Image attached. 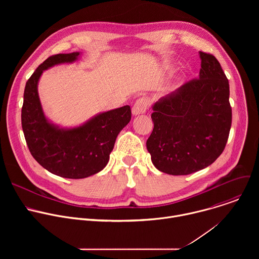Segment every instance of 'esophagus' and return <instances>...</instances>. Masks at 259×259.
Here are the masks:
<instances>
[{
  "mask_svg": "<svg viewBox=\"0 0 259 259\" xmlns=\"http://www.w3.org/2000/svg\"><path fill=\"white\" fill-rule=\"evenodd\" d=\"M150 107V101L146 97H140L136 100L132 107L133 115H139L146 112V109Z\"/></svg>",
  "mask_w": 259,
  "mask_h": 259,
  "instance_id": "esophagus-1",
  "label": "esophagus"
}]
</instances>
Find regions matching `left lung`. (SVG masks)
<instances>
[{
    "mask_svg": "<svg viewBox=\"0 0 259 259\" xmlns=\"http://www.w3.org/2000/svg\"><path fill=\"white\" fill-rule=\"evenodd\" d=\"M199 78L155 103L154 129L146 140L155 167L188 175L223 154L232 126L230 85L214 55L200 51Z\"/></svg>",
    "mask_w": 259,
    "mask_h": 259,
    "instance_id": "left-lung-1",
    "label": "left lung"
}]
</instances>
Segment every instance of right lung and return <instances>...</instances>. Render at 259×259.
<instances>
[{"mask_svg": "<svg viewBox=\"0 0 259 259\" xmlns=\"http://www.w3.org/2000/svg\"><path fill=\"white\" fill-rule=\"evenodd\" d=\"M79 55V52L52 55L36 67L25 84L21 108L22 130L31 156L49 172L71 179L101 171L118 134L131 120V108L125 105L72 129H59L48 122L38 94L42 72L55 64L75 61Z\"/></svg>", "mask_w": 259, "mask_h": 259, "instance_id": "add662e5", "label": "right lung"}]
</instances>
